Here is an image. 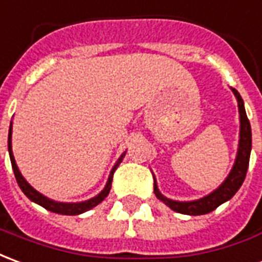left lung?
<instances>
[{
	"label": "left lung",
	"mask_w": 262,
	"mask_h": 262,
	"mask_svg": "<svg viewBox=\"0 0 262 262\" xmlns=\"http://www.w3.org/2000/svg\"><path fill=\"white\" fill-rule=\"evenodd\" d=\"M234 93L237 103H238V113H240V141H238V151L235 157V162L233 165V169L230 170L229 176L226 181L213 190L210 194L205 198L192 202H178L165 198L164 194L159 192L157 186V182H154V193L158 199L162 200L165 205L169 206L172 210L182 213V214H189V216H200V214H207L219 206L230 200L235 194L246 179L247 169H248V162H250V154H251V125L247 118L246 108H244V101L241 98L240 93L235 89H231Z\"/></svg>",
	"instance_id": "left-lung-1"
}]
</instances>
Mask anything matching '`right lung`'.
Wrapping results in <instances>:
<instances>
[{
	"label": "right lung",
	"mask_w": 262,
	"mask_h": 262,
	"mask_svg": "<svg viewBox=\"0 0 262 262\" xmlns=\"http://www.w3.org/2000/svg\"><path fill=\"white\" fill-rule=\"evenodd\" d=\"M11 135H12V122H11V125H9V133H8V151H9V158H11V164H12V169H14V173H15V179L18 182V185L21 187V190L25 193L28 199L32 200L35 203H38L39 206H42V207H45L46 210L53 211V213H59V214H66V216H76V214H81V213H84V211L90 210L93 207H96L98 203H101L103 200L107 198V194L110 193V189H111V182H113V175H114V172L118 168V165L121 164L122 158L125 154H122L121 157L118 158V161H117V164L114 165V168L111 169L110 176H108V181H107V185L104 186V189L97 194V196H94L92 199L86 200V202H79V203H62V202H55V200L49 199V198H46L42 193H39L38 190H35L27 181H25V178L21 175V172L18 169V166H16L15 162V158H14V154H12V146H11Z\"/></svg>",
	"instance_id": "obj_1"
}]
</instances>
